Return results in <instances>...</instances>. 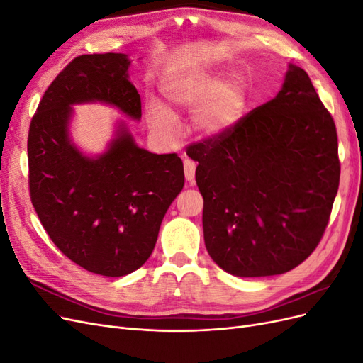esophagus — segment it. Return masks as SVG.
Instances as JSON below:
<instances>
[{
	"label": "esophagus",
	"instance_id": "1",
	"mask_svg": "<svg viewBox=\"0 0 363 363\" xmlns=\"http://www.w3.org/2000/svg\"><path fill=\"white\" fill-rule=\"evenodd\" d=\"M183 167H184V177L189 183H194L195 179V169H196V164L194 160L191 159H184L183 160Z\"/></svg>",
	"mask_w": 363,
	"mask_h": 363
}]
</instances>
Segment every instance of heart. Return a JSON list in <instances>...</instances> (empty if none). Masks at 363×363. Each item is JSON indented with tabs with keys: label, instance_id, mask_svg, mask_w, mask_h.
Returning <instances> with one entry per match:
<instances>
[{
	"label": "heart",
	"instance_id": "obj_1",
	"mask_svg": "<svg viewBox=\"0 0 363 363\" xmlns=\"http://www.w3.org/2000/svg\"><path fill=\"white\" fill-rule=\"evenodd\" d=\"M162 94L174 111H196L192 121L204 136H218L235 127L244 116L247 94L238 82H225L221 75L207 69H183L162 82ZM147 119L157 133L172 138L175 125L163 106L148 101Z\"/></svg>",
	"mask_w": 363,
	"mask_h": 363
}]
</instances>
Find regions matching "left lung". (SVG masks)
<instances>
[{"label": "left lung", "instance_id": "left-lung-1", "mask_svg": "<svg viewBox=\"0 0 363 363\" xmlns=\"http://www.w3.org/2000/svg\"><path fill=\"white\" fill-rule=\"evenodd\" d=\"M199 162L208 255L238 277L277 276L320 244L339 188L335 121L307 72L228 131L186 150Z\"/></svg>", "mask_w": 363, "mask_h": 363}]
</instances>
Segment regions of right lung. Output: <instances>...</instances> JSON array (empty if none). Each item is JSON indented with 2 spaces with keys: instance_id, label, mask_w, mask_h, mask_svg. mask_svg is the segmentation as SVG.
<instances>
[{
  "instance_id": "add662e5",
  "label": "right lung",
  "mask_w": 363,
  "mask_h": 363,
  "mask_svg": "<svg viewBox=\"0 0 363 363\" xmlns=\"http://www.w3.org/2000/svg\"><path fill=\"white\" fill-rule=\"evenodd\" d=\"M125 54H83L65 67L33 115L28 189L40 223L65 256L107 277L140 268L162 219L184 184L182 159L139 148L125 127L103 156H83L69 140L72 104L101 101L139 119L140 96Z\"/></svg>"
}]
</instances>
